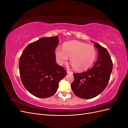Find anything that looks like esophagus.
Wrapping results in <instances>:
<instances>
[{
    "instance_id": "esophagus-1",
    "label": "esophagus",
    "mask_w": 128,
    "mask_h": 128,
    "mask_svg": "<svg viewBox=\"0 0 128 128\" xmlns=\"http://www.w3.org/2000/svg\"><path fill=\"white\" fill-rule=\"evenodd\" d=\"M67 73L68 74H72V72L70 71H69V70H67Z\"/></svg>"
}]
</instances>
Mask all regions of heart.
I'll return each instance as SVG.
<instances>
[{"label":"heart","mask_w":128,"mask_h":128,"mask_svg":"<svg viewBox=\"0 0 128 128\" xmlns=\"http://www.w3.org/2000/svg\"><path fill=\"white\" fill-rule=\"evenodd\" d=\"M56 62L60 65L66 63L70 58V63L76 70H86L94 62L96 52L94 46L77 40L64 42L62 48L57 47L54 51Z\"/></svg>","instance_id":"heart-1"}]
</instances>
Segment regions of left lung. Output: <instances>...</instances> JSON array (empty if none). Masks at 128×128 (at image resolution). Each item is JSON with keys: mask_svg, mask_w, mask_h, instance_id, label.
Here are the masks:
<instances>
[{"mask_svg": "<svg viewBox=\"0 0 128 128\" xmlns=\"http://www.w3.org/2000/svg\"><path fill=\"white\" fill-rule=\"evenodd\" d=\"M98 57L90 69L81 73H74V80L71 88L78 97L89 99L97 96L105 89L110 79L113 62L108 51L94 42Z\"/></svg>", "mask_w": 128, "mask_h": 128, "instance_id": "1", "label": "left lung"}]
</instances>
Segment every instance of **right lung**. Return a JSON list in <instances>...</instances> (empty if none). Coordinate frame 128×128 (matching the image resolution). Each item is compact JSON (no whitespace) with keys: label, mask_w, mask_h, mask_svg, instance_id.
I'll list each match as a JSON object with an SVG mask.
<instances>
[{"label":"right lung","mask_w":128,"mask_h":128,"mask_svg":"<svg viewBox=\"0 0 128 128\" xmlns=\"http://www.w3.org/2000/svg\"><path fill=\"white\" fill-rule=\"evenodd\" d=\"M59 42L57 36L41 38L27 45L20 58L22 82L27 91L38 98L54 94L59 82L67 74L56 61L54 51Z\"/></svg>","instance_id":"right-lung-1"}]
</instances>
